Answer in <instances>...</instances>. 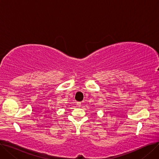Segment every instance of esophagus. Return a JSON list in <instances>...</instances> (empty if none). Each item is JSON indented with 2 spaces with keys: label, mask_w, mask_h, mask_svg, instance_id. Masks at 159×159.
Here are the masks:
<instances>
[{
  "label": "esophagus",
  "mask_w": 159,
  "mask_h": 159,
  "mask_svg": "<svg viewBox=\"0 0 159 159\" xmlns=\"http://www.w3.org/2000/svg\"><path fill=\"white\" fill-rule=\"evenodd\" d=\"M80 104H81V102H77L78 106H80Z\"/></svg>",
  "instance_id": "obj_1"
}]
</instances>
